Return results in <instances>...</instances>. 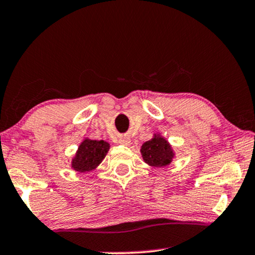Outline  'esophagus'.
I'll use <instances>...</instances> for the list:
<instances>
[{
  "mask_svg": "<svg viewBox=\"0 0 255 255\" xmlns=\"http://www.w3.org/2000/svg\"><path fill=\"white\" fill-rule=\"evenodd\" d=\"M120 143L121 144H125V146H128V144L130 143L129 137H121L120 138Z\"/></svg>",
  "mask_w": 255,
  "mask_h": 255,
  "instance_id": "esophagus-1",
  "label": "esophagus"
}]
</instances>
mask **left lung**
<instances>
[{"label":"left lung","mask_w":255,"mask_h":255,"mask_svg":"<svg viewBox=\"0 0 255 255\" xmlns=\"http://www.w3.org/2000/svg\"><path fill=\"white\" fill-rule=\"evenodd\" d=\"M141 154L144 162L153 167L169 165L174 157L169 143L160 135H155L151 140L146 141L141 147Z\"/></svg>","instance_id":"obj_1"}]
</instances>
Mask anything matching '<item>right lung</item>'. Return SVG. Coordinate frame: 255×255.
Returning a JSON list of instances; mask_svg holds the SVG:
<instances>
[{"label":"right lung","instance_id":"obj_1","mask_svg":"<svg viewBox=\"0 0 255 255\" xmlns=\"http://www.w3.org/2000/svg\"><path fill=\"white\" fill-rule=\"evenodd\" d=\"M109 149V143L104 140H89L86 138L80 144L75 157L73 159L72 167L79 172H88L98 167Z\"/></svg>","mask_w":255,"mask_h":255}]
</instances>
